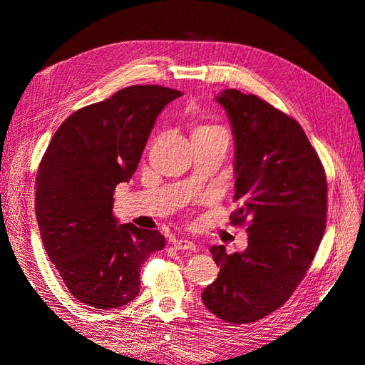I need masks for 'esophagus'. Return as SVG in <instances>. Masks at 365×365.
<instances>
[{
  "instance_id": "obj_1",
  "label": "esophagus",
  "mask_w": 365,
  "mask_h": 365,
  "mask_svg": "<svg viewBox=\"0 0 365 365\" xmlns=\"http://www.w3.org/2000/svg\"><path fill=\"white\" fill-rule=\"evenodd\" d=\"M175 250L178 251H196V244L192 240H185V239H178L173 242Z\"/></svg>"
}]
</instances>
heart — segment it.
Masks as SVG:
<instances>
[{
	"instance_id": "obj_1",
	"label": "heart",
	"mask_w": 365,
	"mask_h": 365,
	"mask_svg": "<svg viewBox=\"0 0 365 365\" xmlns=\"http://www.w3.org/2000/svg\"><path fill=\"white\" fill-rule=\"evenodd\" d=\"M213 135H227V132L224 128L216 126V125H200L196 126L192 132V138L213 137Z\"/></svg>"
}]
</instances>
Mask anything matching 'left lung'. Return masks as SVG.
Here are the masks:
<instances>
[{"label": "left lung", "mask_w": 365, "mask_h": 365, "mask_svg": "<svg viewBox=\"0 0 365 365\" xmlns=\"http://www.w3.org/2000/svg\"><path fill=\"white\" fill-rule=\"evenodd\" d=\"M235 135V202L230 219L248 224V247L210 248L220 267L202 291L210 312L231 324L277 311L304 279L326 230L327 181L322 161L297 121L254 94L225 90Z\"/></svg>", "instance_id": "8db88e82"}]
</instances>
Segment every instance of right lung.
<instances>
[{"label":"right lung","mask_w":365,"mask_h":365,"mask_svg":"<svg viewBox=\"0 0 365 365\" xmlns=\"http://www.w3.org/2000/svg\"><path fill=\"white\" fill-rule=\"evenodd\" d=\"M182 93L132 85L73 113L54 132L36 175L42 244L71 295L96 309L140 292V268L165 245L158 230L118 224L117 184L135 173L164 106Z\"/></svg>","instance_id":"add662e5"}]
</instances>
